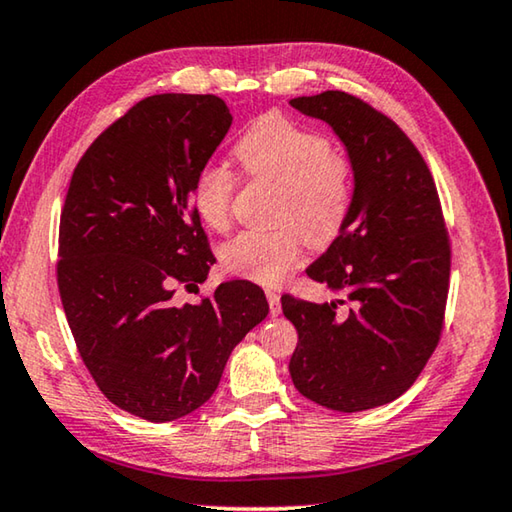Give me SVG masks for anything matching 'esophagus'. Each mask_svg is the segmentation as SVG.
I'll return each mask as SVG.
<instances>
[{
  "instance_id": "1",
  "label": "esophagus",
  "mask_w": 512,
  "mask_h": 512,
  "mask_svg": "<svg viewBox=\"0 0 512 512\" xmlns=\"http://www.w3.org/2000/svg\"><path fill=\"white\" fill-rule=\"evenodd\" d=\"M266 300H268V309H271V316H280V311H282L280 293H277V291H266Z\"/></svg>"
}]
</instances>
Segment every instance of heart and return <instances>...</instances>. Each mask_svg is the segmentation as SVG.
Listing matches in <instances>:
<instances>
[{
  "mask_svg": "<svg viewBox=\"0 0 512 512\" xmlns=\"http://www.w3.org/2000/svg\"><path fill=\"white\" fill-rule=\"evenodd\" d=\"M241 167L277 187L271 230H244L221 248V264L259 284H277L300 262L305 239L327 246L341 235L352 207V164L325 135L280 112L259 117L235 146ZM235 176L210 162L192 185V207L207 228L225 230Z\"/></svg>",
  "mask_w": 512,
  "mask_h": 512,
  "instance_id": "heart-1",
  "label": "heart"
}]
</instances>
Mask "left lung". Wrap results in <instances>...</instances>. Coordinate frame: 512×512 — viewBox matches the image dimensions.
<instances>
[{
	"label": "left lung",
	"mask_w": 512,
	"mask_h": 512,
	"mask_svg": "<svg viewBox=\"0 0 512 512\" xmlns=\"http://www.w3.org/2000/svg\"><path fill=\"white\" fill-rule=\"evenodd\" d=\"M291 106L341 137L354 194L341 235L307 268L343 298L282 296L298 329L289 372L325 409H375L409 391L443 334L452 266L443 207L427 162L384 112L339 90Z\"/></svg>",
	"instance_id": "1"
}]
</instances>
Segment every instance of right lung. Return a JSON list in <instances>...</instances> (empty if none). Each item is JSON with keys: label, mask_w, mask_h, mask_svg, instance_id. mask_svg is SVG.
I'll use <instances>...</instances> for the list:
<instances>
[{"label": "right lung", "mask_w": 512, "mask_h": 512, "mask_svg": "<svg viewBox=\"0 0 512 512\" xmlns=\"http://www.w3.org/2000/svg\"><path fill=\"white\" fill-rule=\"evenodd\" d=\"M214 94H153L110 124L76 164L58 232V291L99 391L121 411L169 422L219 386L237 343L268 314L264 291L223 282L176 305L214 264L192 185L228 133Z\"/></svg>", "instance_id": "add662e5"}]
</instances>
